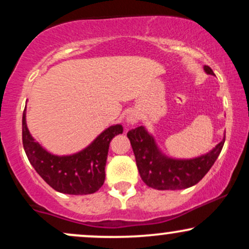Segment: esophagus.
I'll return each mask as SVG.
<instances>
[{"label": "esophagus", "instance_id": "esophagus-1", "mask_svg": "<svg viewBox=\"0 0 249 249\" xmlns=\"http://www.w3.org/2000/svg\"><path fill=\"white\" fill-rule=\"evenodd\" d=\"M126 121L128 124H134V123L138 122V117H137V115H134V113H130V115L126 117Z\"/></svg>", "mask_w": 249, "mask_h": 249}]
</instances>
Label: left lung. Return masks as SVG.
I'll return each mask as SVG.
<instances>
[{"instance_id":"8db88e82","label":"left lung","mask_w":249,"mask_h":249,"mask_svg":"<svg viewBox=\"0 0 249 249\" xmlns=\"http://www.w3.org/2000/svg\"><path fill=\"white\" fill-rule=\"evenodd\" d=\"M204 70L208 75H214L208 65H205ZM127 138L142 181L156 190H182L198 184L213 166L225 144L224 138L212 151L198 158L172 159L159 151L144 126L128 131Z\"/></svg>"}]
</instances>
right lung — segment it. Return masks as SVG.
<instances>
[{
    "instance_id": "right-lung-1",
    "label": "right lung",
    "mask_w": 249,
    "mask_h": 249,
    "mask_svg": "<svg viewBox=\"0 0 249 249\" xmlns=\"http://www.w3.org/2000/svg\"><path fill=\"white\" fill-rule=\"evenodd\" d=\"M119 133H123L122 125H113L81 152L55 156L31 137L25 123V110L22 118V142L30 164L49 186L65 194H91L103 186L110 142Z\"/></svg>"
}]
</instances>
